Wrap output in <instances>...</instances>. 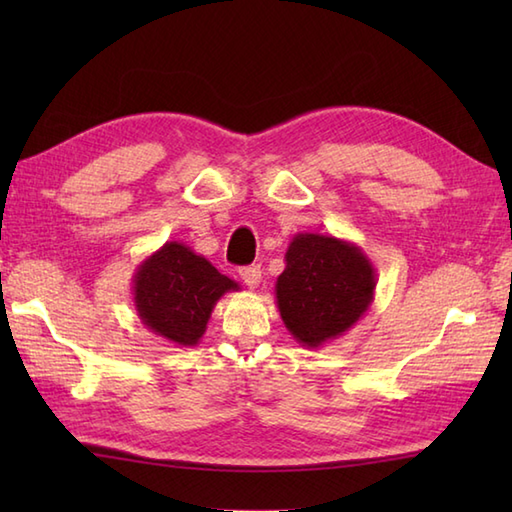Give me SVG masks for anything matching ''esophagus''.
Listing matches in <instances>:
<instances>
[{"instance_id":"1","label":"esophagus","mask_w":512,"mask_h":512,"mask_svg":"<svg viewBox=\"0 0 512 512\" xmlns=\"http://www.w3.org/2000/svg\"><path fill=\"white\" fill-rule=\"evenodd\" d=\"M239 277H242L248 288H257L259 281H262V268L259 266H244L239 268Z\"/></svg>"}]
</instances>
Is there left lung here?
<instances>
[{
  "mask_svg": "<svg viewBox=\"0 0 512 512\" xmlns=\"http://www.w3.org/2000/svg\"><path fill=\"white\" fill-rule=\"evenodd\" d=\"M374 292L376 268L363 248L321 233L292 237L275 284L281 321L308 350H319L356 325Z\"/></svg>",
  "mask_w": 512,
  "mask_h": 512,
  "instance_id": "left-lung-1",
  "label": "left lung"
}]
</instances>
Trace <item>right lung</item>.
I'll return each instance as SVG.
<instances>
[{
  "label": "right lung",
  "mask_w": 512,
  "mask_h": 512,
  "mask_svg": "<svg viewBox=\"0 0 512 512\" xmlns=\"http://www.w3.org/2000/svg\"><path fill=\"white\" fill-rule=\"evenodd\" d=\"M239 284L182 242L162 244L132 277L134 308L149 332L180 347L198 345L215 303Z\"/></svg>",
  "instance_id": "obj_1"
}]
</instances>
